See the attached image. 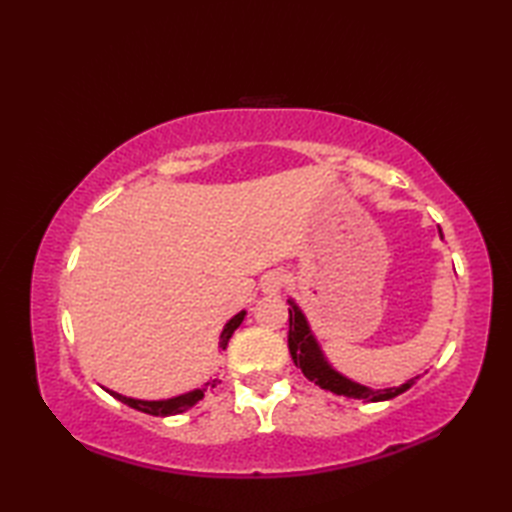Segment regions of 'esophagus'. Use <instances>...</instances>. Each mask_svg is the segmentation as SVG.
Segmentation results:
<instances>
[{
	"label": "esophagus",
	"instance_id": "esophagus-1",
	"mask_svg": "<svg viewBox=\"0 0 512 512\" xmlns=\"http://www.w3.org/2000/svg\"><path fill=\"white\" fill-rule=\"evenodd\" d=\"M288 284V275L284 270H270L262 277V290L264 295H279L284 286Z\"/></svg>",
	"mask_w": 512,
	"mask_h": 512
}]
</instances>
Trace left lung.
Here are the masks:
<instances>
[{"label":"left lung","instance_id":"8db88e82","mask_svg":"<svg viewBox=\"0 0 512 512\" xmlns=\"http://www.w3.org/2000/svg\"><path fill=\"white\" fill-rule=\"evenodd\" d=\"M290 303V332H288V350L292 361H295L297 367H301L303 376L312 380L314 385H319L321 389H328L336 396H347V398H358L363 402H383L391 400L400 394H405L409 387L416 385V380L420 376L409 378L407 383H402L400 387H385V389H372L365 387L361 383H354L352 378L343 376L341 372H336L332 363L325 358L321 345L317 341V336L312 334L310 323L306 319V314L297 306L295 299H288Z\"/></svg>","mask_w":512,"mask_h":512}]
</instances>
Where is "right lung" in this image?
Here are the masks:
<instances>
[{
	"instance_id": "right-lung-1",
	"label": "right lung",
	"mask_w": 512,
	"mask_h": 512,
	"mask_svg": "<svg viewBox=\"0 0 512 512\" xmlns=\"http://www.w3.org/2000/svg\"><path fill=\"white\" fill-rule=\"evenodd\" d=\"M244 317H246V310L237 312L235 317L224 325V330L220 334V350H226L228 341H231L233 332L239 328V325H242ZM215 383H217V380H209V383H204L198 389H191V391H187V394L173 396V398H167V400H138V398H129V396L118 394V391H112V389H107V387H103V389L110 396H114L116 400L125 402L127 407H132L136 411H143V413H149V416H176V413H182V411L191 409L193 405H198V402L204 398V391L209 389V387H215Z\"/></svg>"
}]
</instances>
